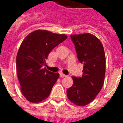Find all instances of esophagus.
<instances>
[{"label":"esophagus","instance_id":"1","mask_svg":"<svg viewBox=\"0 0 123 123\" xmlns=\"http://www.w3.org/2000/svg\"><path fill=\"white\" fill-rule=\"evenodd\" d=\"M60 76H61V77H66V75H64V74H63L62 73H60Z\"/></svg>","mask_w":123,"mask_h":123}]
</instances>
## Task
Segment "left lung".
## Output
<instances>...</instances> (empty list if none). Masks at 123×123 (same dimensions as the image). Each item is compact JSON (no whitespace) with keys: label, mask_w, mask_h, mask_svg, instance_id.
I'll return each instance as SVG.
<instances>
[{"label":"left lung","mask_w":123,"mask_h":123,"mask_svg":"<svg viewBox=\"0 0 123 123\" xmlns=\"http://www.w3.org/2000/svg\"><path fill=\"white\" fill-rule=\"evenodd\" d=\"M77 58L84 64L81 77L73 76V84L67 89L68 99L78 106L91 103L103 87L105 75V55L103 44L89 33L70 36Z\"/></svg>","instance_id":"8db88e82"}]
</instances>
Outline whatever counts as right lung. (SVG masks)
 <instances>
[{
	"mask_svg": "<svg viewBox=\"0 0 123 123\" xmlns=\"http://www.w3.org/2000/svg\"><path fill=\"white\" fill-rule=\"evenodd\" d=\"M66 38L64 34L37 30L22 43L16 56V71L22 94L30 102L38 103L50 95L59 74L44 68L46 59L52 49Z\"/></svg>",
	"mask_w": 123,
	"mask_h": 123,
	"instance_id": "right-lung-1",
	"label": "right lung"
}]
</instances>
